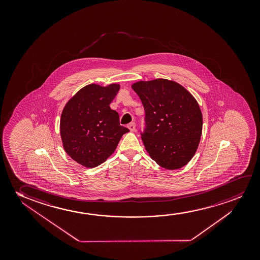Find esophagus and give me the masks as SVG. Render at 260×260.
Masks as SVG:
<instances>
[{
  "label": "esophagus",
  "instance_id": "obj_1",
  "mask_svg": "<svg viewBox=\"0 0 260 260\" xmlns=\"http://www.w3.org/2000/svg\"><path fill=\"white\" fill-rule=\"evenodd\" d=\"M128 128H129V131H131V132H135V131H136L135 122H131V123H129V124L128 125Z\"/></svg>",
  "mask_w": 260,
  "mask_h": 260
}]
</instances>
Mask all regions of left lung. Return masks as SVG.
Instances as JSON below:
<instances>
[{"label": "left lung", "instance_id": "left-lung-1", "mask_svg": "<svg viewBox=\"0 0 260 260\" xmlns=\"http://www.w3.org/2000/svg\"><path fill=\"white\" fill-rule=\"evenodd\" d=\"M146 113L140 132L150 156L162 168L177 170L196 153L203 115L196 99L177 82L157 79L132 85Z\"/></svg>", "mask_w": 260, "mask_h": 260}]
</instances>
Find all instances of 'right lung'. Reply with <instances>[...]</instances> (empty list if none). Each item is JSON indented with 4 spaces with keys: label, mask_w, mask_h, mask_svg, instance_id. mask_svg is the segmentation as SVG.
<instances>
[{
    "label": "right lung",
    "mask_w": 260,
    "mask_h": 260,
    "mask_svg": "<svg viewBox=\"0 0 260 260\" xmlns=\"http://www.w3.org/2000/svg\"><path fill=\"white\" fill-rule=\"evenodd\" d=\"M119 89L118 84L85 86L62 112L60 135L64 151L85 167L105 162L122 135L129 132L120 125L119 114L109 107Z\"/></svg>",
    "instance_id": "right-lung-1"
}]
</instances>
